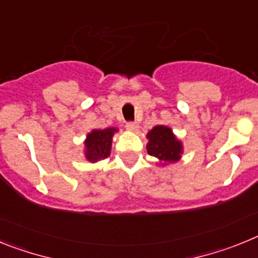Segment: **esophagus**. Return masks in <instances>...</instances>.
I'll return each mask as SVG.
<instances>
[{"mask_svg":"<svg viewBox=\"0 0 258 258\" xmlns=\"http://www.w3.org/2000/svg\"><path fill=\"white\" fill-rule=\"evenodd\" d=\"M126 129H127V131H131V132L138 131V124H137V122H134V121L126 122Z\"/></svg>","mask_w":258,"mask_h":258,"instance_id":"esophagus-1","label":"esophagus"}]
</instances>
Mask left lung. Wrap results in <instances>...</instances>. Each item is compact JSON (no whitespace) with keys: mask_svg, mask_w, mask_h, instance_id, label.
<instances>
[{"mask_svg":"<svg viewBox=\"0 0 258 258\" xmlns=\"http://www.w3.org/2000/svg\"><path fill=\"white\" fill-rule=\"evenodd\" d=\"M147 152L164 163H172L181 157L182 146L168 126L157 125L147 134Z\"/></svg>","mask_w":258,"mask_h":258,"instance_id":"8db88e82","label":"left lung"}]
</instances>
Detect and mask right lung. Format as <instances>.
Wrapping results in <instances>:
<instances>
[{"label": "right lung", "mask_w": 258, "mask_h": 258, "mask_svg": "<svg viewBox=\"0 0 258 258\" xmlns=\"http://www.w3.org/2000/svg\"><path fill=\"white\" fill-rule=\"evenodd\" d=\"M116 132L113 127H108L104 131H93L86 138V159L92 163L106 159L109 156L112 136Z\"/></svg>", "instance_id": "obj_1"}]
</instances>
